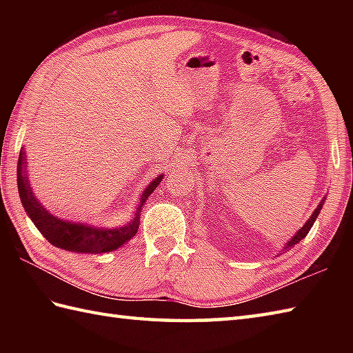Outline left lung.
Returning <instances> with one entry per match:
<instances>
[{
	"instance_id": "left-lung-1",
	"label": "left lung",
	"mask_w": 353,
	"mask_h": 353,
	"mask_svg": "<svg viewBox=\"0 0 353 353\" xmlns=\"http://www.w3.org/2000/svg\"><path fill=\"white\" fill-rule=\"evenodd\" d=\"M326 199H323V200H321L320 201V205L317 206V209H316V211H314L312 212V215L310 216V220L308 221H306L305 224H303V228H301V229H299V232H297V234L294 235V236H292L291 239H290V241L287 243V245H285V249H290V247H292V245H294V244H297V243H301V239H303L306 235H308V232L311 230V228H312V224H314V221H316L317 220V216H319V214H320V211H321V206H323V201H325Z\"/></svg>"
}]
</instances>
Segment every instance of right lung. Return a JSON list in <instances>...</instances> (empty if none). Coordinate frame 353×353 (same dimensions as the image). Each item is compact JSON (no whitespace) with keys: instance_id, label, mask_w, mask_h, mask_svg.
Segmentation results:
<instances>
[{"instance_id":"add662e5","label":"right lung","mask_w":353,"mask_h":353,"mask_svg":"<svg viewBox=\"0 0 353 353\" xmlns=\"http://www.w3.org/2000/svg\"><path fill=\"white\" fill-rule=\"evenodd\" d=\"M17 174L18 191L22 206H24L26 212L34 223V226L39 229L41 234L54 247L76 253H108L112 250H117L118 247L124 245L125 243H129L138 232L142 205H144V201L148 199L150 194L157 188V185L161 183L163 177L162 174L157 176L153 182L148 183L145 191L142 192L141 196V205L138 206L137 215L133 216V220L130 223H127L125 226L117 229H101L88 226V224L71 223L62 219H57V216L51 215L47 209L37 201L27 179V159L24 150H21L19 153Z\"/></svg>"}]
</instances>
